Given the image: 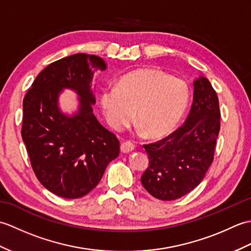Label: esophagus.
<instances>
[{"instance_id": "34e87169", "label": "esophagus", "mask_w": 251, "mask_h": 251, "mask_svg": "<svg viewBox=\"0 0 251 251\" xmlns=\"http://www.w3.org/2000/svg\"><path fill=\"white\" fill-rule=\"evenodd\" d=\"M132 150H135V145L130 141H125L121 145V151L123 153H128Z\"/></svg>"}]
</instances>
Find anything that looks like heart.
<instances>
[{
    "label": "heart",
    "instance_id": "heart-1",
    "mask_svg": "<svg viewBox=\"0 0 251 251\" xmlns=\"http://www.w3.org/2000/svg\"><path fill=\"white\" fill-rule=\"evenodd\" d=\"M183 79L155 69H139L123 76L116 87L101 94V106L112 128L121 130L134 121L149 138L169 134L178 125L189 103Z\"/></svg>",
    "mask_w": 251,
    "mask_h": 251
}]
</instances>
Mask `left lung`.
<instances>
[{
  "label": "left lung",
  "mask_w": 251,
  "mask_h": 251,
  "mask_svg": "<svg viewBox=\"0 0 251 251\" xmlns=\"http://www.w3.org/2000/svg\"><path fill=\"white\" fill-rule=\"evenodd\" d=\"M220 130L219 99L206 77L194 82L193 103L182 126L143 145L149 166L141 183L155 199L174 201L195 189L214 161Z\"/></svg>",
  "instance_id": "8db88e82"
}]
</instances>
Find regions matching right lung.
Returning a JSON list of instances; mask_svg holds the SVG:
<instances>
[{
  "instance_id": "add662e5",
  "label": "right lung",
  "mask_w": 251,
  "mask_h": 251,
  "mask_svg": "<svg viewBox=\"0 0 251 251\" xmlns=\"http://www.w3.org/2000/svg\"><path fill=\"white\" fill-rule=\"evenodd\" d=\"M106 62L96 55L75 54L51 62L24 98L21 136L31 167L45 188L65 199H78L99 183L112 159L120 154V141L93 113V74ZM65 87L81 97L79 113L72 118L57 109V94Z\"/></svg>"
}]
</instances>
